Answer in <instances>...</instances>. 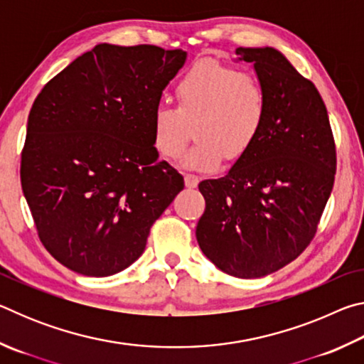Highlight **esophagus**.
I'll return each mask as SVG.
<instances>
[{
    "label": "esophagus",
    "mask_w": 364,
    "mask_h": 364,
    "mask_svg": "<svg viewBox=\"0 0 364 364\" xmlns=\"http://www.w3.org/2000/svg\"><path fill=\"white\" fill-rule=\"evenodd\" d=\"M184 184H186V188H196L199 184V176L186 173L184 175Z\"/></svg>",
    "instance_id": "34e87169"
}]
</instances>
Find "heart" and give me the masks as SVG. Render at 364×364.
I'll return each instance as SVG.
<instances>
[{"instance_id":"obj_1","label":"heart","mask_w":364,"mask_h":364,"mask_svg":"<svg viewBox=\"0 0 364 364\" xmlns=\"http://www.w3.org/2000/svg\"><path fill=\"white\" fill-rule=\"evenodd\" d=\"M176 107L157 106L152 143L167 160L186 149L194 127L197 143L184 159L196 170H213L223 157L236 162L257 143L268 119L267 86L255 73L207 60L196 64L173 88Z\"/></svg>"}]
</instances>
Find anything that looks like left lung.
Segmentation results:
<instances>
[{
    "mask_svg": "<svg viewBox=\"0 0 364 364\" xmlns=\"http://www.w3.org/2000/svg\"><path fill=\"white\" fill-rule=\"evenodd\" d=\"M267 86L264 128L244 157L199 191V247L226 274L252 279L295 260L315 237L336 178V143L321 95L273 48H237Z\"/></svg>",
    "mask_w": 364,
    "mask_h": 364,
    "instance_id": "8db88e82",
    "label": "left lung"
}]
</instances>
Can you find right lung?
<instances>
[{
    "instance_id": "add662e5",
    "label": "right lung",
    "mask_w": 364,
    "mask_h": 364,
    "mask_svg": "<svg viewBox=\"0 0 364 364\" xmlns=\"http://www.w3.org/2000/svg\"><path fill=\"white\" fill-rule=\"evenodd\" d=\"M186 53L95 46L49 80L27 122L21 183L41 244L75 273L136 262L184 180L152 143V114Z\"/></svg>"
}]
</instances>
